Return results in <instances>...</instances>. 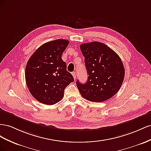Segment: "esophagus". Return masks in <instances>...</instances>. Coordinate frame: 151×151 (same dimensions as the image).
<instances>
[{"label":"esophagus","instance_id":"esophagus-1","mask_svg":"<svg viewBox=\"0 0 151 151\" xmlns=\"http://www.w3.org/2000/svg\"><path fill=\"white\" fill-rule=\"evenodd\" d=\"M72 75H73V78H74V79L75 80V79H76V73H75V72L72 73Z\"/></svg>","mask_w":151,"mask_h":151}]
</instances>
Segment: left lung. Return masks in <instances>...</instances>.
Wrapping results in <instances>:
<instances>
[{"label": "left lung", "instance_id": "1", "mask_svg": "<svg viewBox=\"0 0 151 151\" xmlns=\"http://www.w3.org/2000/svg\"><path fill=\"white\" fill-rule=\"evenodd\" d=\"M80 50L88 75L85 83L76 81L81 96L95 102L113 97L121 88L124 77V68L119 55L99 42L81 44Z\"/></svg>", "mask_w": 151, "mask_h": 151}]
</instances>
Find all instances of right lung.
Wrapping results in <instances>:
<instances>
[{
    "instance_id": "1",
    "label": "right lung",
    "mask_w": 151,
    "mask_h": 151,
    "mask_svg": "<svg viewBox=\"0 0 151 151\" xmlns=\"http://www.w3.org/2000/svg\"><path fill=\"white\" fill-rule=\"evenodd\" d=\"M69 43L64 39L45 43L28 59L26 83L32 96L42 104L53 105L61 101L64 89L74 81L61 58Z\"/></svg>"
}]
</instances>
